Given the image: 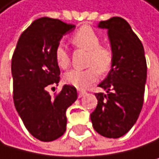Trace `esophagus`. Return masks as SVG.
Returning <instances> with one entry per match:
<instances>
[{"label":"esophagus","mask_w":159,"mask_h":159,"mask_svg":"<svg viewBox=\"0 0 159 159\" xmlns=\"http://www.w3.org/2000/svg\"><path fill=\"white\" fill-rule=\"evenodd\" d=\"M86 94V91H83V90H78V97L79 98H82L84 95Z\"/></svg>","instance_id":"34e87169"}]
</instances>
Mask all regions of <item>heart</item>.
I'll list each match as a JSON object with an SVG mask.
<instances>
[{"label": "heart", "mask_w": 159, "mask_h": 159, "mask_svg": "<svg viewBox=\"0 0 159 159\" xmlns=\"http://www.w3.org/2000/svg\"><path fill=\"white\" fill-rule=\"evenodd\" d=\"M72 42L76 47L87 51L86 66L84 70L73 69L66 72L63 80L68 85L78 89H85L95 82L100 73H107L111 70L114 62V53L110 47L100 44V37L92 27L84 25L72 36ZM58 66L65 69L70 64V56L63 43H59L54 51Z\"/></svg>", "instance_id": "1"}]
</instances>
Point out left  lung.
Instances as JSON below:
<instances>
[{
    "label": "left lung",
    "mask_w": 159,
    "mask_h": 159,
    "mask_svg": "<svg viewBox=\"0 0 159 159\" xmlns=\"http://www.w3.org/2000/svg\"><path fill=\"white\" fill-rule=\"evenodd\" d=\"M108 30L114 62L108 76L99 84L105 93H96L98 105L91 114L93 128L110 139L126 134L142 111L147 82V60L142 41L129 22L119 16L99 22Z\"/></svg>",
    "instance_id": "1"
}]
</instances>
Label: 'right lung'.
Listing matches in <instances>:
<instances>
[{
  "label": "right lung",
  "mask_w": 159,
  "mask_h": 159,
  "mask_svg": "<svg viewBox=\"0 0 159 159\" xmlns=\"http://www.w3.org/2000/svg\"><path fill=\"white\" fill-rule=\"evenodd\" d=\"M74 29L59 20L40 17L21 33L12 54L15 107L26 129L41 142H52L65 133L66 110L77 99L76 88L70 85L54 97L48 92L60 80L55 48Z\"/></svg>",
  "instance_id": "obj_1"
}]
</instances>
